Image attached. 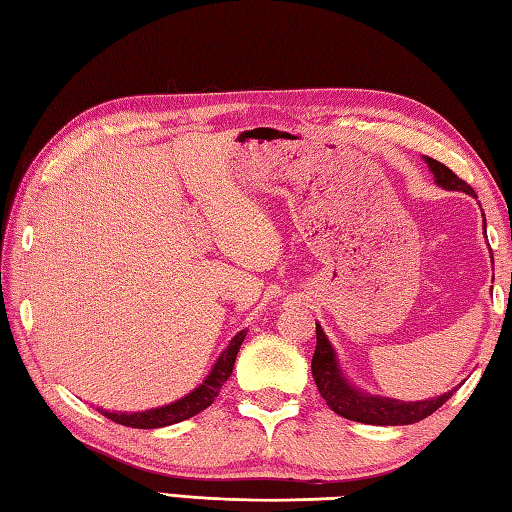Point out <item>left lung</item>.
I'll list each match as a JSON object with an SVG mask.
<instances>
[{"instance_id": "8db88e82", "label": "left lung", "mask_w": 512, "mask_h": 512, "mask_svg": "<svg viewBox=\"0 0 512 512\" xmlns=\"http://www.w3.org/2000/svg\"><path fill=\"white\" fill-rule=\"evenodd\" d=\"M424 160H427V165L431 167L440 187L449 191H464L473 195V198H477L475 191L471 189V184H466L462 178L455 176L447 165H442V162L433 160L429 156H424ZM312 378L319 387V394L323 396L325 402H328V407L334 413H339V416L347 420L363 422V424H383V427L385 424L387 427H394V424H411V422L424 420L427 416H431L433 411L440 409L455 391L451 389L449 394H442L431 400H418V402H400L394 398L361 394V391L354 389L343 378L339 365H336V356L328 336L323 334L319 325H317V347H314V356H312Z\"/></svg>"}]
</instances>
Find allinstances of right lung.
Returning a JSON list of instances; mask_svg holds the SVG:
<instances>
[{"mask_svg": "<svg viewBox=\"0 0 512 512\" xmlns=\"http://www.w3.org/2000/svg\"><path fill=\"white\" fill-rule=\"evenodd\" d=\"M246 332H237L233 336V341L228 343L222 356L217 358L215 367L211 369V374L206 376L204 383L200 387H195L189 396H184L171 405L158 407V409H149V411H138V413H112V411H101L105 418H110L112 422L125 424V427L132 429H158V427H169V424H176L187 420L195 413L204 411L206 407H211V402L220 394L222 385L228 380L233 372L235 358L239 352V345L244 343Z\"/></svg>", "mask_w": 512, "mask_h": 512, "instance_id": "1", "label": "right lung"}]
</instances>
